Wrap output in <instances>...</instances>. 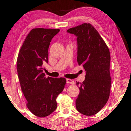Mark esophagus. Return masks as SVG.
<instances>
[{
	"mask_svg": "<svg viewBox=\"0 0 131 131\" xmlns=\"http://www.w3.org/2000/svg\"><path fill=\"white\" fill-rule=\"evenodd\" d=\"M66 81H67V84H74V82L71 79H68H68H67Z\"/></svg>",
	"mask_w": 131,
	"mask_h": 131,
	"instance_id": "34e87169",
	"label": "esophagus"
}]
</instances>
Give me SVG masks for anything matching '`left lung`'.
<instances>
[{"instance_id": "8db88e82", "label": "left lung", "mask_w": 131, "mask_h": 131, "mask_svg": "<svg viewBox=\"0 0 131 131\" xmlns=\"http://www.w3.org/2000/svg\"><path fill=\"white\" fill-rule=\"evenodd\" d=\"M67 32L77 37V62L86 71L82 83H76L80 89L75 101L76 108L84 115H93L104 107L110 97L111 85L110 50L90 23L70 28Z\"/></svg>"}]
</instances>
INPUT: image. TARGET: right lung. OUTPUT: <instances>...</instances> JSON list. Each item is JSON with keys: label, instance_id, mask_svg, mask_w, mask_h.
<instances>
[{"label": "right lung", "instance_id": "right-lung-1", "mask_svg": "<svg viewBox=\"0 0 131 131\" xmlns=\"http://www.w3.org/2000/svg\"><path fill=\"white\" fill-rule=\"evenodd\" d=\"M59 29L36 28L28 34L19 51L17 71L26 106L38 117H46L57 108L56 98L66 84L64 78L46 77L43 63H48L49 47Z\"/></svg>", "mask_w": 131, "mask_h": 131}]
</instances>
